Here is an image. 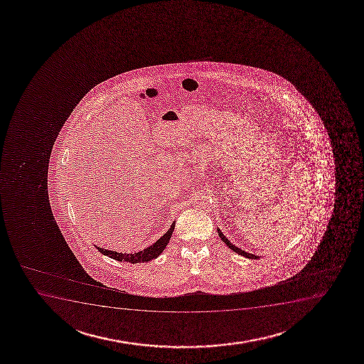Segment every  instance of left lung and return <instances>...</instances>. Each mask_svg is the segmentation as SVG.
I'll list each match as a JSON object with an SVG mask.
<instances>
[{"mask_svg": "<svg viewBox=\"0 0 364 364\" xmlns=\"http://www.w3.org/2000/svg\"><path fill=\"white\" fill-rule=\"evenodd\" d=\"M218 234L219 236H220V239L227 244L228 247L230 248V250H232L234 252L239 253V255H241V256L247 257V258H251V259H257V258H259L258 256H255V255H252V253H247L245 252V251H242V250H240L239 247H236L235 245L231 244L230 241L225 237V236L223 235L222 231L219 230L218 229Z\"/></svg>", "mask_w": 364, "mask_h": 364, "instance_id": "8db88e82", "label": "left lung"}]
</instances>
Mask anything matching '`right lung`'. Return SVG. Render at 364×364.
Wrapping results in <instances>:
<instances>
[{"mask_svg":"<svg viewBox=\"0 0 364 364\" xmlns=\"http://www.w3.org/2000/svg\"><path fill=\"white\" fill-rule=\"evenodd\" d=\"M176 228V222L171 224V229L161 237L157 240L154 245H151L150 247L145 248L144 251L136 253H119L116 251H108V250H103V248L96 247L99 250L100 252L105 255V256L111 257L113 259L119 262H127V263H140V262H149L154 259L156 257H159L163 252V250L166 248L169 240H171V234Z\"/></svg>","mask_w":364,"mask_h":364,"instance_id":"right-lung-1","label":"right lung"}]
</instances>
